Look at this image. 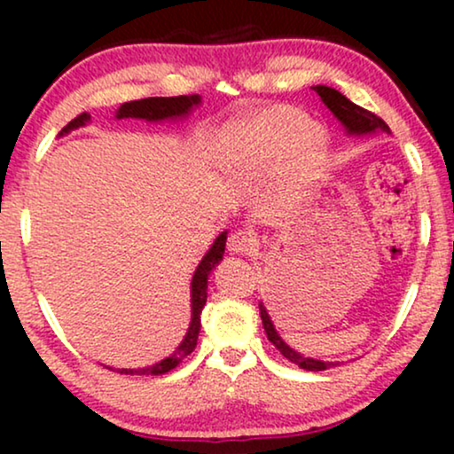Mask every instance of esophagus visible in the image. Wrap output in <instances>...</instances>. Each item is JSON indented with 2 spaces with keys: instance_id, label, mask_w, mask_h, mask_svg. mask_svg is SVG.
<instances>
[{
  "instance_id": "34e87169",
  "label": "esophagus",
  "mask_w": 454,
  "mask_h": 454,
  "mask_svg": "<svg viewBox=\"0 0 454 454\" xmlns=\"http://www.w3.org/2000/svg\"><path fill=\"white\" fill-rule=\"evenodd\" d=\"M256 246H258L256 235L252 231H246V229H238V231H233L227 239V250L231 254H239V256H247V254H252L256 250Z\"/></svg>"
}]
</instances>
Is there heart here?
Segmentation results:
<instances>
[{
	"label": "heart",
	"mask_w": 454,
	"mask_h": 454,
	"mask_svg": "<svg viewBox=\"0 0 454 454\" xmlns=\"http://www.w3.org/2000/svg\"><path fill=\"white\" fill-rule=\"evenodd\" d=\"M328 136L303 111L270 105L229 123L221 140L223 167L238 177H252L281 163L285 177L306 182L325 163Z\"/></svg>",
	"instance_id": "1"
}]
</instances>
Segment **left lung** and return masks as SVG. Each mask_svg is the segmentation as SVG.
<instances>
[{"label": "left lung", "instance_id": "left-lung-1", "mask_svg": "<svg viewBox=\"0 0 454 454\" xmlns=\"http://www.w3.org/2000/svg\"><path fill=\"white\" fill-rule=\"evenodd\" d=\"M312 89L318 92L322 103L326 105L328 109L333 111V115L337 117V120L343 123L345 129L349 134H374V132H390V128L384 123L380 117L372 114V111L359 107V105L351 103L349 98H347L345 95H340L339 90L331 89V86H312ZM260 308V318H262V326H264V333L266 337H269V340L272 345L277 347L278 351L283 353V357H287L291 364L300 365L301 370H309V372H322L326 368H333V362H320V359H312V357H306L301 356V353H297L295 349H291V347L285 343V340L278 337L277 328L275 325H272L270 316L269 312H266V308L262 306V301L258 303Z\"/></svg>", "mask_w": 454, "mask_h": 454}]
</instances>
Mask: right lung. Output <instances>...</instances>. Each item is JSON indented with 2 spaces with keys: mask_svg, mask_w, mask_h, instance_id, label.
Listing matches in <instances>:
<instances>
[{
  "mask_svg": "<svg viewBox=\"0 0 454 454\" xmlns=\"http://www.w3.org/2000/svg\"><path fill=\"white\" fill-rule=\"evenodd\" d=\"M200 105V95H182V97H148L140 98V101H129L123 103L120 109H117L115 117L117 120H123V117H136V120H146V121H160V120H176V117L188 115L192 109ZM90 120L89 114H80L74 117V120L67 123V126L61 129L59 136H64L72 129L84 126L86 121ZM225 241H227V231H223L219 238L215 239V244L207 252V256L202 258V262L198 264V269L192 277V322L188 333L176 351L171 353L169 357L160 359L159 364L148 365V368H138V370H117L120 374H138V376H160L177 368L182 364L184 357H188L192 351H194L198 333H200V314L204 303H207V291H208V275L210 270L215 269V264L221 262L223 254H225ZM114 370V368H109Z\"/></svg>",
  "mask_w": 454,
  "mask_h": 454,
  "instance_id": "1",
  "label": "right lung"
}]
</instances>
